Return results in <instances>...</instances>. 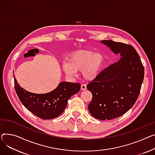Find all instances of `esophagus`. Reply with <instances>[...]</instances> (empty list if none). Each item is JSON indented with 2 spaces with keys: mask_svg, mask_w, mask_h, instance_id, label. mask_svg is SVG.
Segmentation results:
<instances>
[{
  "mask_svg": "<svg viewBox=\"0 0 155 155\" xmlns=\"http://www.w3.org/2000/svg\"><path fill=\"white\" fill-rule=\"evenodd\" d=\"M87 89V86L85 84H82L81 85V90H85Z\"/></svg>",
  "mask_w": 155,
  "mask_h": 155,
  "instance_id": "1",
  "label": "esophagus"
}]
</instances>
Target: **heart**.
Here are the masks:
<instances>
[{
    "mask_svg": "<svg viewBox=\"0 0 155 155\" xmlns=\"http://www.w3.org/2000/svg\"><path fill=\"white\" fill-rule=\"evenodd\" d=\"M104 58L99 52L81 50L74 52L66 60L62 67L65 73L70 77H76L77 71H82L84 78L89 81L95 79L101 73Z\"/></svg>",
    "mask_w": 155,
    "mask_h": 155,
    "instance_id": "b5f03b06",
    "label": "heart"
}]
</instances>
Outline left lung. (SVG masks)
Listing matches in <instances>:
<instances>
[{"instance_id":"obj_1","label":"left lung","mask_w":155,"mask_h":155,"mask_svg":"<svg viewBox=\"0 0 155 155\" xmlns=\"http://www.w3.org/2000/svg\"><path fill=\"white\" fill-rule=\"evenodd\" d=\"M120 58L87 86L92 94L88 108L97 119L109 120L124 115L135 104L144 79V67L131 45L101 40Z\"/></svg>"}]
</instances>
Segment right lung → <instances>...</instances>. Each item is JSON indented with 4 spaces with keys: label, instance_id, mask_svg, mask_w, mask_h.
Segmentation results:
<instances>
[{
    "label": "right lung",
    "instance_id": "add662e5",
    "mask_svg": "<svg viewBox=\"0 0 155 155\" xmlns=\"http://www.w3.org/2000/svg\"><path fill=\"white\" fill-rule=\"evenodd\" d=\"M14 84L17 96L24 107L44 120L53 119L60 116L65 109L68 100L77 94L81 87L78 83L62 81L49 93L37 94L20 87L15 77Z\"/></svg>",
    "mask_w": 155,
    "mask_h": 155
}]
</instances>
